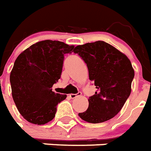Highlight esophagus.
Masks as SVG:
<instances>
[{"label": "esophagus", "mask_w": 151, "mask_h": 151, "mask_svg": "<svg viewBox=\"0 0 151 151\" xmlns=\"http://www.w3.org/2000/svg\"><path fill=\"white\" fill-rule=\"evenodd\" d=\"M81 95H82V93L81 92H78L77 94H72V93H71V94L69 95V96H70V98L71 99H75L76 98V97H78V96H80Z\"/></svg>", "instance_id": "34e87169"}]
</instances>
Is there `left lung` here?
Wrapping results in <instances>:
<instances>
[{"label": "left lung", "instance_id": "obj_1", "mask_svg": "<svg viewBox=\"0 0 151 151\" xmlns=\"http://www.w3.org/2000/svg\"><path fill=\"white\" fill-rule=\"evenodd\" d=\"M73 52L87 63L91 81L97 91L88 99V108L79 113L83 120L99 123L114 117L131 91L134 71L125 54L106 42L98 40L78 45Z\"/></svg>", "mask_w": 151, "mask_h": 151}]
</instances>
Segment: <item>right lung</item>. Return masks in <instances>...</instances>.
<instances>
[{
  "instance_id": "1",
  "label": "right lung",
  "mask_w": 151,
  "mask_h": 151,
  "mask_svg": "<svg viewBox=\"0 0 151 151\" xmlns=\"http://www.w3.org/2000/svg\"><path fill=\"white\" fill-rule=\"evenodd\" d=\"M74 45L46 40L31 45L18 55L10 73L12 96L20 114L32 124L54 119L56 106L67 97L52 91L60 78L63 55Z\"/></svg>"
}]
</instances>
